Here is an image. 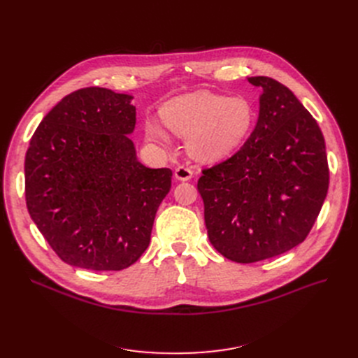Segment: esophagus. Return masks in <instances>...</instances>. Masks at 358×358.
Listing matches in <instances>:
<instances>
[{
  "mask_svg": "<svg viewBox=\"0 0 358 358\" xmlns=\"http://www.w3.org/2000/svg\"><path fill=\"white\" fill-rule=\"evenodd\" d=\"M174 177H176L177 180H180V181H189V180L193 177V171H192V169H190L189 166L181 165V166L176 168Z\"/></svg>",
  "mask_w": 358,
  "mask_h": 358,
  "instance_id": "34e87169",
  "label": "esophagus"
}]
</instances>
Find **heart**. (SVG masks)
<instances>
[{
    "mask_svg": "<svg viewBox=\"0 0 358 358\" xmlns=\"http://www.w3.org/2000/svg\"><path fill=\"white\" fill-rule=\"evenodd\" d=\"M165 126L187 136V149L199 161L213 162L229 157L243 143L254 124V108L243 97H224L196 91L176 97L161 108ZM149 142L168 145L166 129L155 122L145 123Z\"/></svg>",
    "mask_w": 358,
    "mask_h": 358,
    "instance_id": "obj_1",
    "label": "heart"
}]
</instances>
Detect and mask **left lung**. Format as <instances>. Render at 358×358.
Returning a JSON list of instances; mask_svg holds the SVG:
<instances>
[{
    "label": "left lung",
    "instance_id": "8db88e82",
    "mask_svg": "<svg viewBox=\"0 0 358 358\" xmlns=\"http://www.w3.org/2000/svg\"><path fill=\"white\" fill-rule=\"evenodd\" d=\"M247 80L262 88L252 134L229 159L203 169L197 182L210 243L242 264L302 243L329 184L324 135L310 113L278 81Z\"/></svg>",
    "mask_w": 358,
    "mask_h": 358
}]
</instances>
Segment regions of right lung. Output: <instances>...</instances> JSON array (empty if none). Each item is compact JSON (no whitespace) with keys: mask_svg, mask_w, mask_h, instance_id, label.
Returning a JSON list of instances; mask_svg holds the SVG:
<instances>
[{"mask_svg":"<svg viewBox=\"0 0 358 358\" xmlns=\"http://www.w3.org/2000/svg\"><path fill=\"white\" fill-rule=\"evenodd\" d=\"M134 96L88 87L37 126L24 161L26 203L66 264L119 271L145 252L173 171L139 162Z\"/></svg>","mask_w":358,"mask_h":358,"instance_id":"add662e5","label":"right lung"}]
</instances>
